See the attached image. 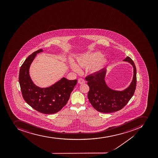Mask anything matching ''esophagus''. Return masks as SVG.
I'll return each instance as SVG.
<instances>
[{
	"label": "esophagus",
	"instance_id": "34e87169",
	"mask_svg": "<svg viewBox=\"0 0 158 158\" xmlns=\"http://www.w3.org/2000/svg\"><path fill=\"white\" fill-rule=\"evenodd\" d=\"M78 82V83L80 84H84L85 83V80L83 78L79 79Z\"/></svg>",
	"mask_w": 158,
	"mask_h": 158
}]
</instances>
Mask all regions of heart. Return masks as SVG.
I'll return each mask as SVG.
<instances>
[{
    "instance_id": "1",
    "label": "heart",
    "mask_w": 158,
    "mask_h": 158,
    "mask_svg": "<svg viewBox=\"0 0 158 158\" xmlns=\"http://www.w3.org/2000/svg\"><path fill=\"white\" fill-rule=\"evenodd\" d=\"M102 53L94 52L83 55L77 59V64L80 67H89V71L92 73H98L105 68L108 64L106 59H103ZM71 67L74 71H79V69L75 64L71 63Z\"/></svg>"
}]
</instances>
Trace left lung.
Wrapping results in <instances>:
<instances>
[{
    "instance_id": "1",
    "label": "left lung",
    "mask_w": 158,
    "mask_h": 158,
    "mask_svg": "<svg viewBox=\"0 0 158 158\" xmlns=\"http://www.w3.org/2000/svg\"><path fill=\"white\" fill-rule=\"evenodd\" d=\"M124 61L130 63L133 67V78L130 86L124 90H114L105 82L106 69L87 76L85 80L89 87L88 98L90 103L98 112L110 113L123 109L134 94L136 86V69L134 62L127 56Z\"/></svg>"
}]
</instances>
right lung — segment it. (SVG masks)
Returning <instances> with one entry per match:
<instances>
[{"label":"right lung","instance_id":"add662e5","mask_svg":"<svg viewBox=\"0 0 158 158\" xmlns=\"http://www.w3.org/2000/svg\"><path fill=\"white\" fill-rule=\"evenodd\" d=\"M40 49L34 52L24 61L19 76L21 92L26 102L34 110L45 114L59 112L67 103L77 80H69L63 78L52 86L41 88L32 82L29 74L30 66Z\"/></svg>","mask_w":158,"mask_h":158}]
</instances>
